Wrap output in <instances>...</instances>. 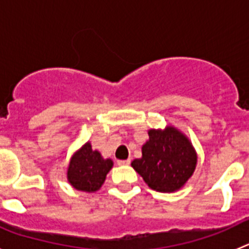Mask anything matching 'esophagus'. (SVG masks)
I'll return each mask as SVG.
<instances>
[{
	"instance_id": "1",
	"label": "esophagus",
	"mask_w": 249,
	"mask_h": 249,
	"mask_svg": "<svg viewBox=\"0 0 249 249\" xmlns=\"http://www.w3.org/2000/svg\"><path fill=\"white\" fill-rule=\"evenodd\" d=\"M129 162H131L129 160H117V164L118 166H127V164H129Z\"/></svg>"
}]
</instances>
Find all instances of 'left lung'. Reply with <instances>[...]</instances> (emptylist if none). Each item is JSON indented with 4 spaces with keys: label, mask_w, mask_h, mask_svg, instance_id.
Here are the masks:
<instances>
[{
    "label": "left lung",
    "mask_w": 249,
    "mask_h": 249,
    "mask_svg": "<svg viewBox=\"0 0 249 249\" xmlns=\"http://www.w3.org/2000/svg\"><path fill=\"white\" fill-rule=\"evenodd\" d=\"M142 146V157L132 162L136 172L157 192H176L186 184L197 164L191 141L172 126L149 129Z\"/></svg>",
    "instance_id": "obj_1"
}]
</instances>
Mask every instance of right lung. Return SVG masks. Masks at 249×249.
Returning a JSON list of instances; mask_svg holds the SVG:
<instances>
[{"mask_svg": "<svg viewBox=\"0 0 249 249\" xmlns=\"http://www.w3.org/2000/svg\"><path fill=\"white\" fill-rule=\"evenodd\" d=\"M113 160L93 151L89 142L83 144L71 157L67 169V179L73 188L83 192H96L105 183Z\"/></svg>", "mask_w": 249, "mask_h": 249, "instance_id": "1", "label": "right lung"}]
</instances>
